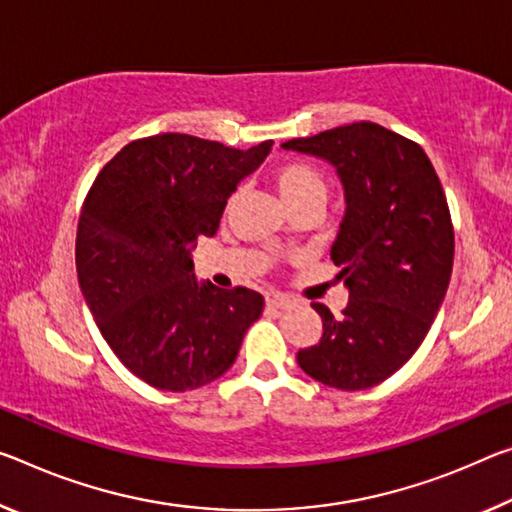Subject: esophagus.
Here are the masks:
<instances>
[{"label":"esophagus","mask_w":512,"mask_h":512,"mask_svg":"<svg viewBox=\"0 0 512 512\" xmlns=\"http://www.w3.org/2000/svg\"><path fill=\"white\" fill-rule=\"evenodd\" d=\"M266 305L275 307V310H289V307L294 305V300L285 294H280V291H271V294H266Z\"/></svg>","instance_id":"34e87169"}]
</instances>
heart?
<instances>
[{
	"label": "heart",
	"instance_id": "heart-1",
	"mask_svg": "<svg viewBox=\"0 0 512 512\" xmlns=\"http://www.w3.org/2000/svg\"><path fill=\"white\" fill-rule=\"evenodd\" d=\"M273 184L291 212L305 205H326L328 200L326 177L305 161H287L275 166Z\"/></svg>",
	"mask_w": 512,
	"mask_h": 512
}]
</instances>
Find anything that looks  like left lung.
Instances as JSON below:
<instances>
[{"label":"left lung","mask_w":512,"mask_h":512,"mask_svg":"<svg viewBox=\"0 0 512 512\" xmlns=\"http://www.w3.org/2000/svg\"><path fill=\"white\" fill-rule=\"evenodd\" d=\"M285 150L335 166L346 212L330 257L348 289L342 316L312 303L323 335L298 351L319 383L358 392L399 371L431 330L453 266L449 205L431 159L415 141L376 123L291 139Z\"/></svg>","instance_id":"obj_1"}]
</instances>
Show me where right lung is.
Wrapping results in <instances>:
<instances>
[{"label": "right lung", "instance_id": "add662e5", "mask_svg": "<svg viewBox=\"0 0 512 512\" xmlns=\"http://www.w3.org/2000/svg\"><path fill=\"white\" fill-rule=\"evenodd\" d=\"M271 145L157 134L95 177L77 227L79 287L111 351L148 385L189 392L221 378L262 314L257 291L198 282L191 250L214 237L227 198Z\"/></svg>", "mask_w": 512, "mask_h": 512}]
</instances>
